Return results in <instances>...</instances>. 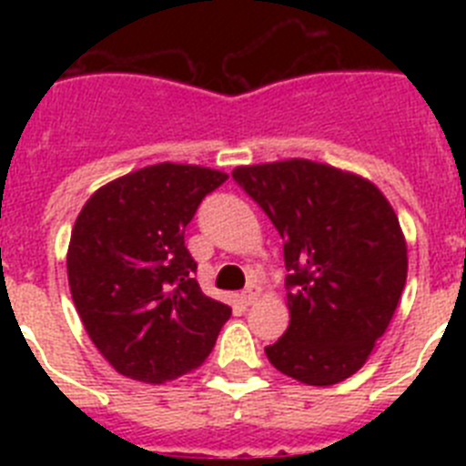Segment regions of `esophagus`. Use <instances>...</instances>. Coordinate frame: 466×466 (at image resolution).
<instances>
[{
  "label": "esophagus",
  "mask_w": 466,
  "mask_h": 466,
  "mask_svg": "<svg viewBox=\"0 0 466 466\" xmlns=\"http://www.w3.org/2000/svg\"><path fill=\"white\" fill-rule=\"evenodd\" d=\"M257 299H258V291L254 289V287H247V289L240 294L242 306H252V303H257Z\"/></svg>",
  "instance_id": "34e87169"
}]
</instances>
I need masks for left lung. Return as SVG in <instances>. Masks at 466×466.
<instances>
[{
    "label": "left lung",
    "instance_id": "left-lung-1",
    "mask_svg": "<svg viewBox=\"0 0 466 466\" xmlns=\"http://www.w3.org/2000/svg\"><path fill=\"white\" fill-rule=\"evenodd\" d=\"M233 179L284 240L289 327L266 357L306 385L345 380L390 327L406 284L392 205L364 177L308 158L240 166Z\"/></svg>",
    "mask_w": 466,
    "mask_h": 466
}]
</instances>
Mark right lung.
Masks as SVG:
<instances>
[{
  "label": "right lung",
  "instance_id": "add662e5",
  "mask_svg": "<svg viewBox=\"0 0 466 466\" xmlns=\"http://www.w3.org/2000/svg\"><path fill=\"white\" fill-rule=\"evenodd\" d=\"M226 179L212 167L158 163L97 188L76 217L69 291L90 340L121 376L175 380L212 352L230 308L193 279L184 230Z\"/></svg>",
  "mask_w": 466,
  "mask_h": 466
}]
</instances>
